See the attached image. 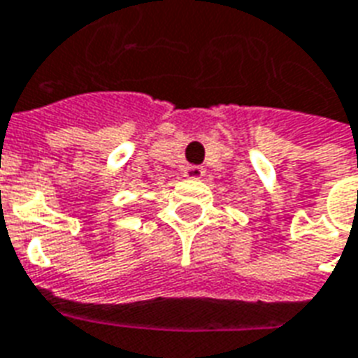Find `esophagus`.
<instances>
[{"label": "esophagus", "mask_w": 358, "mask_h": 358, "mask_svg": "<svg viewBox=\"0 0 358 358\" xmlns=\"http://www.w3.org/2000/svg\"><path fill=\"white\" fill-rule=\"evenodd\" d=\"M203 174H205V171H203L201 166H197V164H189V166L184 169V176H186V178L197 180V178H201Z\"/></svg>", "instance_id": "34e87169"}]
</instances>
